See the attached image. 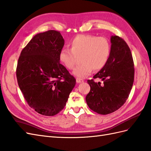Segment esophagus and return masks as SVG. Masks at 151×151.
<instances>
[{
	"label": "esophagus",
	"instance_id": "esophagus-1",
	"mask_svg": "<svg viewBox=\"0 0 151 151\" xmlns=\"http://www.w3.org/2000/svg\"><path fill=\"white\" fill-rule=\"evenodd\" d=\"M76 80V82H77V83H78L83 82V80L81 79V78H77Z\"/></svg>",
	"mask_w": 151,
	"mask_h": 151
}]
</instances>
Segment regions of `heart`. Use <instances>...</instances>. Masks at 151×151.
<instances>
[{
	"mask_svg": "<svg viewBox=\"0 0 151 151\" xmlns=\"http://www.w3.org/2000/svg\"><path fill=\"white\" fill-rule=\"evenodd\" d=\"M71 49L63 48L59 53V60L68 69H73L81 57L82 64L75 69L73 75L85 78L92 70L101 69L109 60L110 44L107 39L91 35H78L70 42Z\"/></svg>",
	"mask_w": 151,
	"mask_h": 151,
	"instance_id": "b5f03b06",
	"label": "heart"
}]
</instances>
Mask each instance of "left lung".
Returning a JSON list of instances; mask_svg holds the SVG:
<instances>
[{
	"instance_id": "1",
	"label": "left lung",
	"mask_w": 151,
	"mask_h": 151,
	"mask_svg": "<svg viewBox=\"0 0 151 151\" xmlns=\"http://www.w3.org/2000/svg\"><path fill=\"white\" fill-rule=\"evenodd\" d=\"M110 55L107 63L93 76L101 82L88 80L91 91L86 96L88 106L106 115L121 108L128 98L134 81V63L128 45L117 36L110 37Z\"/></svg>"
}]
</instances>
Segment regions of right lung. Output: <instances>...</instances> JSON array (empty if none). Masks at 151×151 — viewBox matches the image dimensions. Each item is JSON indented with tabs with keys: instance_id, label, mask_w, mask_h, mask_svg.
<instances>
[{
	"instance_id": "obj_1",
	"label": "right lung",
	"mask_w": 151,
	"mask_h": 151,
	"mask_svg": "<svg viewBox=\"0 0 151 151\" xmlns=\"http://www.w3.org/2000/svg\"><path fill=\"white\" fill-rule=\"evenodd\" d=\"M64 40L50 30L34 36L22 50L18 61V86L29 105L42 115L63 110L76 85L75 78L60 64Z\"/></svg>"
}]
</instances>
